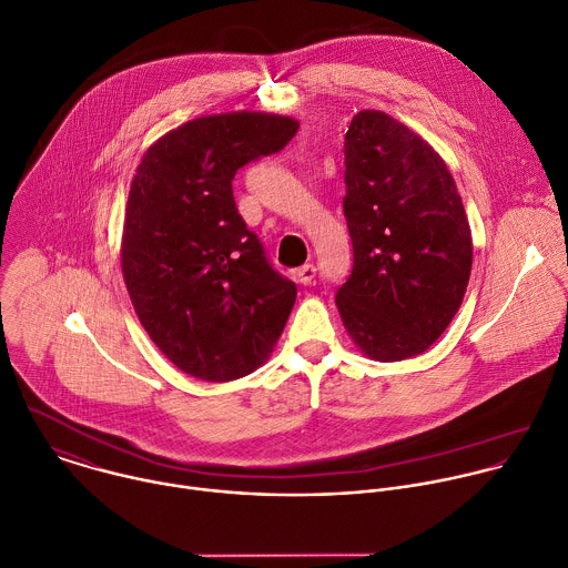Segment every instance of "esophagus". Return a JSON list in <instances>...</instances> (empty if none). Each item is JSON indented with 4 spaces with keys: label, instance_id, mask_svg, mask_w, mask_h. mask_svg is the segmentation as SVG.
<instances>
[{
    "label": "esophagus",
    "instance_id": "obj_1",
    "mask_svg": "<svg viewBox=\"0 0 568 568\" xmlns=\"http://www.w3.org/2000/svg\"><path fill=\"white\" fill-rule=\"evenodd\" d=\"M314 276H316V267H314V265H310V263L296 270V281H298L301 285H312Z\"/></svg>",
    "mask_w": 568,
    "mask_h": 568
}]
</instances>
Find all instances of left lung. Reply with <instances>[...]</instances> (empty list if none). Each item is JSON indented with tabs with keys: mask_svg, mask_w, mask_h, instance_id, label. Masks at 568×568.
Instances as JSON below:
<instances>
[{
	"mask_svg": "<svg viewBox=\"0 0 568 568\" xmlns=\"http://www.w3.org/2000/svg\"><path fill=\"white\" fill-rule=\"evenodd\" d=\"M343 153L354 265L336 307L365 356L404 361L426 352L464 301L470 225L442 155L393 115L358 111Z\"/></svg>",
	"mask_w": 568,
	"mask_h": 568,
	"instance_id": "8db88e82",
	"label": "left lung"
}]
</instances>
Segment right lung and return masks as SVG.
Here are the masks:
<instances>
[{
	"label": "right lung",
	"mask_w": 568,
	"mask_h": 568,
	"mask_svg": "<svg viewBox=\"0 0 568 568\" xmlns=\"http://www.w3.org/2000/svg\"><path fill=\"white\" fill-rule=\"evenodd\" d=\"M296 131L287 115H205L155 140L135 169L122 276L151 341L196 379L221 384L252 374L294 307L296 285L270 265L247 230L232 180Z\"/></svg>",
	"instance_id": "right-lung-1"
}]
</instances>
